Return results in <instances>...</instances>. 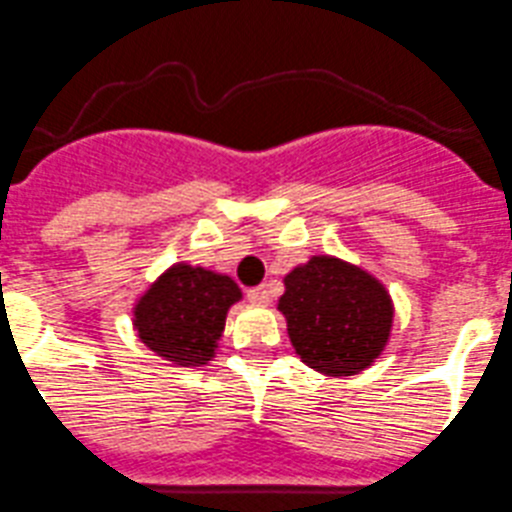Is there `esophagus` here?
I'll return each mask as SVG.
<instances>
[{"label": "esophagus", "instance_id": "esophagus-1", "mask_svg": "<svg viewBox=\"0 0 512 512\" xmlns=\"http://www.w3.org/2000/svg\"><path fill=\"white\" fill-rule=\"evenodd\" d=\"M248 301H251V304L266 306L271 301V291L266 289V286H253V289H248Z\"/></svg>", "mask_w": 512, "mask_h": 512}]
</instances>
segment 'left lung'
<instances>
[{"instance_id":"8db88e82","label":"left lung","mask_w":512,"mask_h":512,"mask_svg":"<svg viewBox=\"0 0 512 512\" xmlns=\"http://www.w3.org/2000/svg\"><path fill=\"white\" fill-rule=\"evenodd\" d=\"M284 286L279 311L306 367L352 377L384 352L394 306L372 274L334 256H311L284 276Z\"/></svg>"}]
</instances>
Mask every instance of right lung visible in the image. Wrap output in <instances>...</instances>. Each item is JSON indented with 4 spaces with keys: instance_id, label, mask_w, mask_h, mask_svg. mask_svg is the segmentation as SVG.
Segmentation results:
<instances>
[{
    "instance_id": "add662e5",
    "label": "right lung",
    "mask_w": 512,
    "mask_h": 512,
    "mask_svg": "<svg viewBox=\"0 0 512 512\" xmlns=\"http://www.w3.org/2000/svg\"><path fill=\"white\" fill-rule=\"evenodd\" d=\"M241 289L226 274L173 264L135 301L133 326L140 342L178 367H203L216 357L226 314Z\"/></svg>"
}]
</instances>
